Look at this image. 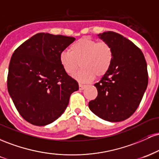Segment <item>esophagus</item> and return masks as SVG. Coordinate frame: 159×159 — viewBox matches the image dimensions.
<instances>
[{
    "label": "esophagus",
    "mask_w": 159,
    "mask_h": 159,
    "mask_svg": "<svg viewBox=\"0 0 159 159\" xmlns=\"http://www.w3.org/2000/svg\"><path fill=\"white\" fill-rule=\"evenodd\" d=\"M85 87H86L85 85L82 84H79V90H83Z\"/></svg>",
    "instance_id": "1"
}]
</instances>
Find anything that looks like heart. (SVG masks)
<instances>
[{"label": "heart", "mask_w": 159, "mask_h": 159, "mask_svg": "<svg viewBox=\"0 0 159 159\" xmlns=\"http://www.w3.org/2000/svg\"><path fill=\"white\" fill-rule=\"evenodd\" d=\"M69 50L62 51L60 63L67 74L72 75L77 70L81 61L82 69L74 75L82 83L92 81L103 76L111 68L114 52L111 45L105 42H97L92 38L83 37L71 44Z\"/></svg>", "instance_id": "obj_1"}]
</instances>
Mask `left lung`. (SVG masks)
<instances>
[{
	"label": "left lung",
	"mask_w": 159,
	"mask_h": 159,
	"mask_svg": "<svg viewBox=\"0 0 159 159\" xmlns=\"http://www.w3.org/2000/svg\"><path fill=\"white\" fill-rule=\"evenodd\" d=\"M97 36L111 45L114 60L107 73L94 84L98 96L89 102V108L106 121H123L137 110L147 90V62L140 49L123 36L113 31Z\"/></svg>",
	"instance_id": "obj_1"
}]
</instances>
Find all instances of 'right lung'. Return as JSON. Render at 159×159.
<instances>
[{
	"label": "right lung",
	"instance_id": "1",
	"mask_svg": "<svg viewBox=\"0 0 159 159\" xmlns=\"http://www.w3.org/2000/svg\"><path fill=\"white\" fill-rule=\"evenodd\" d=\"M74 37L36 34L14 52L7 88L21 116L34 125H48L63 114L71 94L79 89L60 63L62 51Z\"/></svg>",
	"mask_w": 159,
	"mask_h": 159
}]
</instances>
